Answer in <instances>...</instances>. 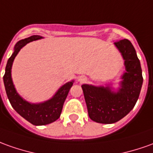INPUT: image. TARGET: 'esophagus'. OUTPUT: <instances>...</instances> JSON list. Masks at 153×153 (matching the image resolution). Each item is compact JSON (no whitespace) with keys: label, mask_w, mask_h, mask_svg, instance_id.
I'll return each instance as SVG.
<instances>
[{"label":"esophagus","mask_w":153,"mask_h":153,"mask_svg":"<svg viewBox=\"0 0 153 153\" xmlns=\"http://www.w3.org/2000/svg\"><path fill=\"white\" fill-rule=\"evenodd\" d=\"M79 81H80V82H85V81H86V79H85V78H80V79H79Z\"/></svg>","instance_id":"esophagus-1"}]
</instances>
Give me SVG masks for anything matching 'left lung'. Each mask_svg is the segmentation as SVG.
I'll list each match as a JSON object with an SVG mask.
<instances>
[{"mask_svg": "<svg viewBox=\"0 0 153 153\" xmlns=\"http://www.w3.org/2000/svg\"><path fill=\"white\" fill-rule=\"evenodd\" d=\"M115 45L123 55L127 70L118 92L111 91L109 87L82 86L89 117L103 124L117 123L127 116L136 105L143 86L141 64L131 42L123 39Z\"/></svg>", "mask_w": 153, "mask_h": 153, "instance_id": "left-lung-1", "label": "left lung"}]
</instances>
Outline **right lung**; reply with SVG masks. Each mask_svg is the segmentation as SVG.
Returning a JSON list of instances; mask_svg holds the SVG:
<instances>
[{
	"mask_svg": "<svg viewBox=\"0 0 153 153\" xmlns=\"http://www.w3.org/2000/svg\"><path fill=\"white\" fill-rule=\"evenodd\" d=\"M41 38L42 36H31L30 37L23 39L16 43L15 46V51L7 62L6 72L3 76L6 95L12 107L23 118H25L26 121L36 126H42L49 124L56 121L60 117L64 102L68 95L71 87L73 85V81L66 83L59 89L58 91L51 100L40 104H30L27 102L25 100H23L16 91L10 76L11 66L15 57L19 52V51L27 43Z\"/></svg>",
	"mask_w": 153,
	"mask_h": 153,
	"instance_id": "obj_1",
	"label": "right lung"
}]
</instances>
